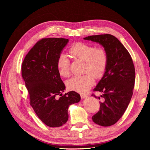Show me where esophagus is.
Instances as JSON below:
<instances>
[{
	"mask_svg": "<svg viewBox=\"0 0 150 150\" xmlns=\"http://www.w3.org/2000/svg\"><path fill=\"white\" fill-rule=\"evenodd\" d=\"M87 96H88L87 95H86V94H81V99H84V98H86Z\"/></svg>",
	"mask_w": 150,
	"mask_h": 150,
	"instance_id": "1",
	"label": "esophagus"
}]
</instances>
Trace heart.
Segmentation results:
<instances>
[{
  "mask_svg": "<svg viewBox=\"0 0 150 150\" xmlns=\"http://www.w3.org/2000/svg\"><path fill=\"white\" fill-rule=\"evenodd\" d=\"M69 53L72 58L85 62L84 72L82 76H77L66 83L68 89L80 93H86L92 87L94 79H101L105 74L108 54L102 47H96L92 44L78 42L72 44L69 49ZM71 62L64 54H60L57 60V67L59 74L64 78L71 74Z\"/></svg>",
  "mask_w": 150,
  "mask_h": 150,
  "instance_id": "obj_1",
  "label": "heart"
}]
</instances>
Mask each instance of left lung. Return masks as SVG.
<instances>
[{"label":"left lung","instance_id":"obj_1","mask_svg":"<svg viewBox=\"0 0 150 150\" xmlns=\"http://www.w3.org/2000/svg\"><path fill=\"white\" fill-rule=\"evenodd\" d=\"M85 40L98 42L106 49L108 62L105 74L93 91L103 94L99 111L92 119L102 126L115 124L123 115L131 101L135 82V68L129 52L114 35L104 34L90 35Z\"/></svg>","mask_w":150,"mask_h":150}]
</instances>
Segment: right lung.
<instances>
[{
    "label": "right lung",
    "mask_w": 150,
    "mask_h": 150,
    "mask_svg": "<svg viewBox=\"0 0 150 150\" xmlns=\"http://www.w3.org/2000/svg\"><path fill=\"white\" fill-rule=\"evenodd\" d=\"M68 41L64 38L39 40L25 56L21 67L30 106L39 118L52 128L64 125L68 108L81 100L75 91L62 93L66 86L59 73L57 60Z\"/></svg>",
    "instance_id": "right-lung-1"
}]
</instances>
